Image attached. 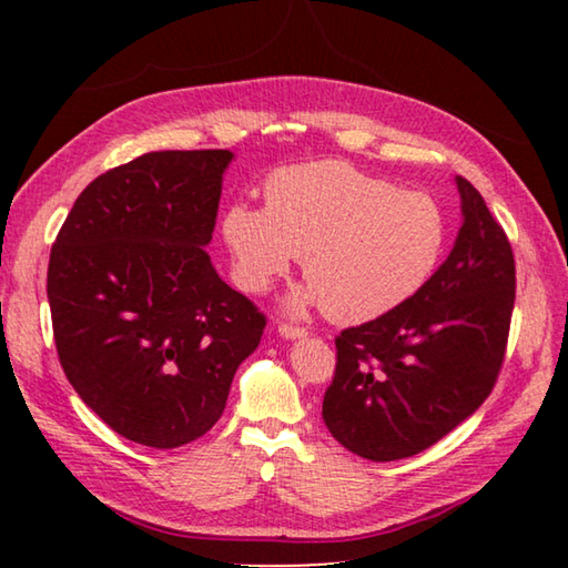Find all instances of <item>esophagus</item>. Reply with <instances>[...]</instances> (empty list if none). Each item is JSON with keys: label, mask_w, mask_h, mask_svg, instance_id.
<instances>
[{"label": "esophagus", "mask_w": 568, "mask_h": 568, "mask_svg": "<svg viewBox=\"0 0 568 568\" xmlns=\"http://www.w3.org/2000/svg\"><path fill=\"white\" fill-rule=\"evenodd\" d=\"M277 333H281L287 341H295V338H305L307 328H303V325H293V323H281L277 325Z\"/></svg>", "instance_id": "1"}]
</instances>
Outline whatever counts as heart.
I'll return each mask as SVG.
<instances>
[{
  "mask_svg": "<svg viewBox=\"0 0 568 568\" xmlns=\"http://www.w3.org/2000/svg\"><path fill=\"white\" fill-rule=\"evenodd\" d=\"M223 235L247 293H267L303 257L311 283L293 297V311L325 305L333 321L365 323L428 283L446 220L426 192L323 160L277 170L265 182V207H227Z\"/></svg>",
  "mask_w": 568,
  "mask_h": 568,
  "instance_id": "b5f03b06",
  "label": "heart"
}]
</instances>
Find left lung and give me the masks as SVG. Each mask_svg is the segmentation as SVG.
<instances>
[{
  "instance_id": "1",
  "label": "left lung",
  "mask_w": 568,
  "mask_h": 568,
  "mask_svg": "<svg viewBox=\"0 0 568 568\" xmlns=\"http://www.w3.org/2000/svg\"><path fill=\"white\" fill-rule=\"evenodd\" d=\"M464 225L420 291L335 338L323 420L355 456L398 460L450 434L494 390L516 301L514 250L466 178Z\"/></svg>"
}]
</instances>
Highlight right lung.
<instances>
[{
    "mask_svg": "<svg viewBox=\"0 0 568 568\" xmlns=\"http://www.w3.org/2000/svg\"><path fill=\"white\" fill-rule=\"evenodd\" d=\"M230 150H165L94 178L60 227L47 297L62 371L114 434L152 448L205 436L265 331L215 273Z\"/></svg>",
    "mask_w": 568,
    "mask_h": 568,
    "instance_id": "1",
    "label": "right lung"
}]
</instances>
